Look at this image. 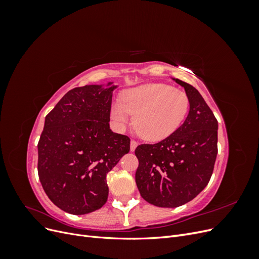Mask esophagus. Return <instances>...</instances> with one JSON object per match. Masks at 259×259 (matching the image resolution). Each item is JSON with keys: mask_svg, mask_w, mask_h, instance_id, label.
Here are the masks:
<instances>
[{"mask_svg": "<svg viewBox=\"0 0 259 259\" xmlns=\"http://www.w3.org/2000/svg\"><path fill=\"white\" fill-rule=\"evenodd\" d=\"M138 143L135 142V140H132L131 142V151H135V149L137 148Z\"/></svg>", "mask_w": 259, "mask_h": 259, "instance_id": "1", "label": "esophagus"}]
</instances>
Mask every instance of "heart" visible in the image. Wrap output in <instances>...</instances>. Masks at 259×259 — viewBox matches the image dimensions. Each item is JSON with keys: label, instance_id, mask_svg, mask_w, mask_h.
Segmentation results:
<instances>
[{"label": "heart", "instance_id": "b5f03b06", "mask_svg": "<svg viewBox=\"0 0 259 259\" xmlns=\"http://www.w3.org/2000/svg\"><path fill=\"white\" fill-rule=\"evenodd\" d=\"M189 110V99L173 86L150 83L124 92L111 106V119L119 130L134 115V127L148 142H160L180 127Z\"/></svg>", "mask_w": 259, "mask_h": 259}]
</instances>
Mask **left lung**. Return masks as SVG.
<instances>
[{
  "instance_id": "8db88e82",
  "label": "left lung",
  "mask_w": 259,
  "mask_h": 259,
  "mask_svg": "<svg viewBox=\"0 0 259 259\" xmlns=\"http://www.w3.org/2000/svg\"><path fill=\"white\" fill-rule=\"evenodd\" d=\"M189 99V113L174 134L153 145H139L135 174L140 195L159 207H177L207 186L217 156L218 122L201 94L178 79Z\"/></svg>"
}]
</instances>
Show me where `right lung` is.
<instances>
[{"instance_id": "add662e5", "label": "right lung", "mask_w": 259, "mask_h": 259, "mask_svg": "<svg viewBox=\"0 0 259 259\" xmlns=\"http://www.w3.org/2000/svg\"><path fill=\"white\" fill-rule=\"evenodd\" d=\"M113 82L69 91L45 116L37 144L38 178L60 209L84 215L107 202V174L128 153L127 136L110 130Z\"/></svg>"}]
</instances>
